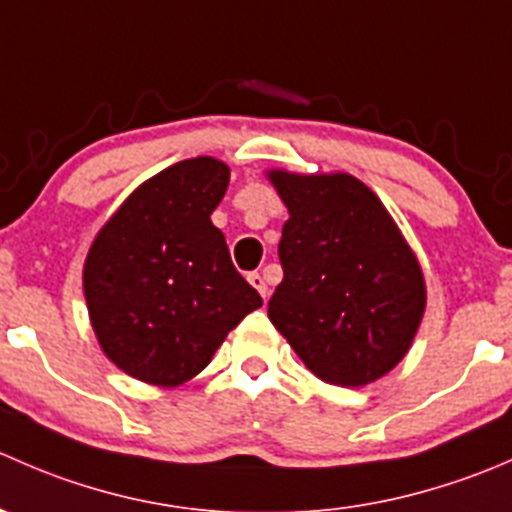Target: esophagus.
Returning a JSON list of instances; mask_svg holds the SVG:
<instances>
[{"mask_svg":"<svg viewBox=\"0 0 512 512\" xmlns=\"http://www.w3.org/2000/svg\"><path fill=\"white\" fill-rule=\"evenodd\" d=\"M247 280H250V285L257 289V292L262 294V299H267V282H265V277L260 275V272H250V275H247Z\"/></svg>","mask_w":512,"mask_h":512,"instance_id":"obj_1","label":"esophagus"}]
</instances>
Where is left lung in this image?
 Wrapping results in <instances>:
<instances>
[{
    "label": "left lung",
    "mask_w": 512,
    "mask_h": 512,
    "mask_svg": "<svg viewBox=\"0 0 512 512\" xmlns=\"http://www.w3.org/2000/svg\"><path fill=\"white\" fill-rule=\"evenodd\" d=\"M285 200V277L270 322L314 376L364 386L409 352L426 307L421 267L381 200L347 173H270Z\"/></svg>",
    "instance_id": "8db88e82"
}]
</instances>
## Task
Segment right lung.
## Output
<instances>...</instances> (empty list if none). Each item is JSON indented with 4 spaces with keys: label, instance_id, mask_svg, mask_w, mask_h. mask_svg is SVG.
<instances>
[{
    "label": "right lung",
    "instance_id": "obj_1",
    "mask_svg": "<svg viewBox=\"0 0 512 512\" xmlns=\"http://www.w3.org/2000/svg\"><path fill=\"white\" fill-rule=\"evenodd\" d=\"M230 168L190 158L146 180L103 225L84 265L91 324L108 359L136 379L178 386L213 359L262 297L210 223Z\"/></svg>",
    "mask_w": 512,
    "mask_h": 512
}]
</instances>
